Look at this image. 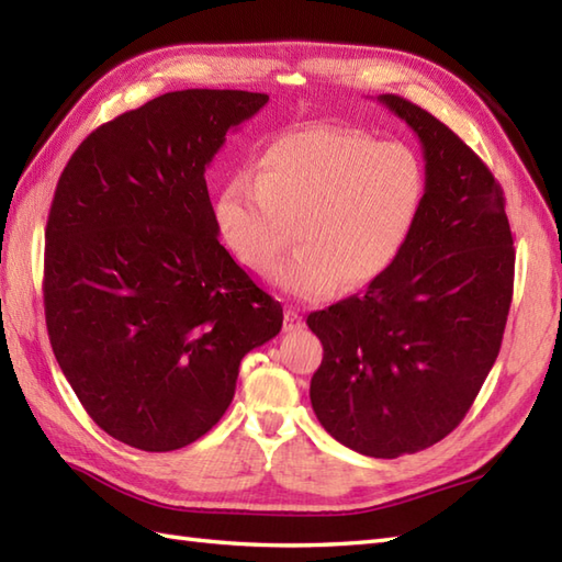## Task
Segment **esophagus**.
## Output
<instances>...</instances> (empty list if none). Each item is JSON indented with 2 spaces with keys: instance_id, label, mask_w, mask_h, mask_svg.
Here are the masks:
<instances>
[{
  "instance_id": "1",
  "label": "esophagus",
  "mask_w": 562,
  "mask_h": 562,
  "mask_svg": "<svg viewBox=\"0 0 562 562\" xmlns=\"http://www.w3.org/2000/svg\"><path fill=\"white\" fill-rule=\"evenodd\" d=\"M302 326H304L302 314L296 312V308H292V306L284 308V330H300Z\"/></svg>"
}]
</instances>
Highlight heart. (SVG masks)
Instances as JSON below:
<instances>
[{
    "label": "heart",
    "mask_w": 562,
    "mask_h": 562,
    "mask_svg": "<svg viewBox=\"0 0 562 562\" xmlns=\"http://www.w3.org/2000/svg\"><path fill=\"white\" fill-rule=\"evenodd\" d=\"M425 200V169L401 142L360 130L308 127L260 154L256 178L236 176L222 190L217 222L248 268L268 270L274 288L324 300L342 284L364 288L401 256Z\"/></svg>",
    "instance_id": "b5f03b06"
}]
</instances>
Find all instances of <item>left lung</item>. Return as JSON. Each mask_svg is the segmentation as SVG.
Wrapping results in <instances>:
<instances>
[{
    "label": "left lung",
    "instance_id": "1",
    "mask_svg": "<svg viewBox=\"0 0 562 562\" xmlns=\"http://www.w3.org/2000/svg\"><path fill=\"white\" fill-rule=\"evenodd\" d=\"M376 101L420 139L425 200L384 274L308 314L324 345L308 396L340 445L396 459L445 439L479 396L507 324L515 241L503 188L475 151L420 105Z\"/></svg>",
    "mask_w": 562,
    "mask_h": 562
}]
</instances>
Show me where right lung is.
Listing matches in <instances>:
<instances>
[{
	"mask_svg": "<svg viewBox=\"0 0 562 562\" xmlns=\"http://www.w3.org/2000/svg\"><path fill=\"white\" fill-rule=\"evenodd\" d=\"M268 93L171 91L81 142L45 229V324L57 364L103 432L142 451L220 423L244 355L282 306L220 244L205 171Z\"/></svg>",
	"mask_w": 562,
	"mask_h": 562,
	"instance_id": "right-lung-1",
	"label": "right lung"
}]
</instances>
